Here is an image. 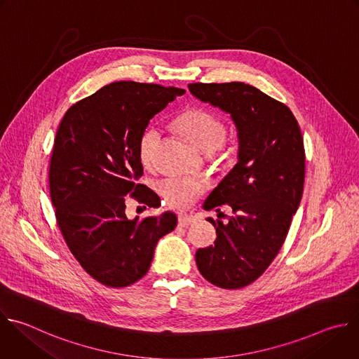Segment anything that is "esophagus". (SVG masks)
<instances>
[{
  "mask_svg": "<svg viewBox=\"0 0 359 359\" xmlns=\"http://www.w3.org/2000/svg\"><path fill=\"white\" fill-rule=\"evenodd\" d=\"M196 221H197L196 215H191V214L179 215V225H180V226H189V225L194 224Z\"/></svg>",
  "mask_w": 359,
  "mask_h": 359,
  "instance_id": "esophagus-1",
  "label": "esophagus"
}]
</instances>
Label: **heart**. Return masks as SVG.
<instances>
[{"label": "heart", "mask_w": 359, "mask_h": 359, "mask_svg": "<svg viewBox=\"0 0 359 359\" xmlns=\"http://www.w3.org/2000/svg\"><path fill=\"white\" fill-rule=\"evenodd\" d=\"M176 130L203 154L217 151L225 140V126L218 116L198 107L184 109L175 119ZM159 141V131L147 128L140 140V158L144 165L152 161L154 149ZM205 184L194 177H168L159 182L158 191L165 203L175 210L191 207L204 193Z\"/></svg>", "instance_id": "b5f03b06"}]
</instances>
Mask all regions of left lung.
<instances>
[{
    "label": "left lung",
    "instance_id": "1",
    "mask_svg": "<svg viewBox=\"0 0 359 359\" xmlns=\"http://www.w3.org/2000/svg\"><path fill=\"white\" fill-rule=\"evenodd\" d=\"M190 93L231 115L238 134V162L211 191L205 210L217 231L214 245L196 252L200 273L222 289L255 282L280 251L303 194L304 147L293 112L254 86L191 83ZM234 215L226 223L218 206Z\"/></svg>",
    "mask_w": 359,
    "mask_h": 359
}]
</instances>
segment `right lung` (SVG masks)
<instances>
[{"mask_svg": "<svg viewBox=\"0 0 359 359\" xmlns=\"http://www.w3.org/2000/svg\"><path fill=\"white\" fill-rule=\"evenodd\" d=\"M183 88L115 81L73 104L56 133L49 169L50 197L65 241L100 283L126 287L148 272L161 238L177 217L126 215L135 197L156 207V194L137 184L144 175L140 140L151 119Z\"/></svg>", "mask_w": 359, "mask_h": 359, "instance_id": "right-lung-1", "label": "right lung"}]
</instances>
